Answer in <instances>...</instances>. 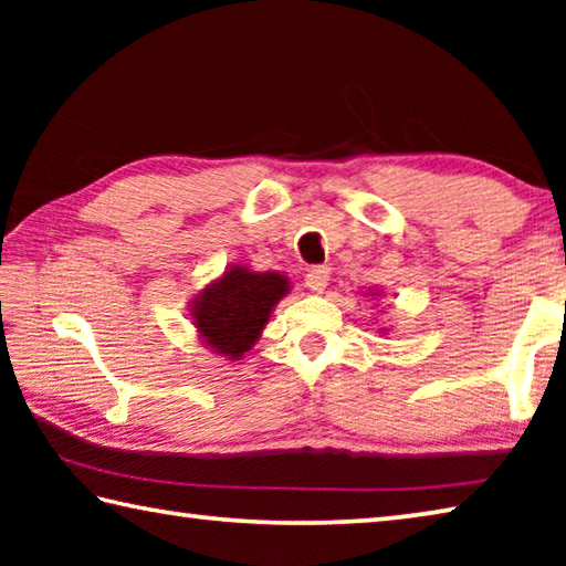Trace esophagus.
I'll list each match as a JSON object with an SVG mask.
<instances>
[{
    "mask_svg": "<svg viewBox=\"0 0 566 566\" xmlns=\"http://www.w3.org/2000/svg\"><path fill=\"white\" fill-rule=\"evenodd\" d=\"M304 284L310 286L312 292H324L327 290V284H329V266H312L310 272H306V276H304Z\"/></svg>",
    "mask_w": 566,
    "mask_h": 566,
    "instance_id": "obj_1",
    "label": "esophagus"
}]
</instances>
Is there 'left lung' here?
I'll list each match as a JSON object with an SVG mask.
<instances>
[{"label":"left lung","instance_id":"left-lung-1","mask_svg":"<svg viewBox=\"0 0 566 566\" xmlns=\"http://www.w3.org/2000/svg\"><path fill=\"white\" fill-rule=\"evenodd\" d=\"M375 294H379V292H371V296H375ZM381 332H385V329H381Z\"/></svg>","mask_w":566,"mask_h":566}]
</instances>
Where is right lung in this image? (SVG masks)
I'll return each mask as SVG.
<instances>
[{"instance_id": "right-lung-1", "label": "right lung", "mask_w": 566, "mask_h": 566, "mask_svg": "<svg viewBox=\"0 0 566 566\" xmlns=\"http://www.w3.org/2000/svg\"><path fill=\"white\" fill-rule=\"evenodd\" d=\"M286 292L290 280L280 272H254L244 264H229L219 280L189 300V317L207 349L237 361L254 347Z\"/></svg>"}]
</instances>
